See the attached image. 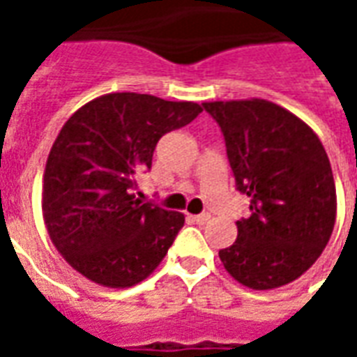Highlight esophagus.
<instances>
[{"mask_svg": "<svg viewBox=\"0 0 357 357\" xmlns=\"http://www.w3.org/2000/svg\"><path fill=\"white\" fill-rule=\"evenodd\" d=\"M191 218H193L195 224H199V225L208 224L210 222V214H197V216H191Z\"/></svg>", "mask_w": 357, "mask_h": 357, "instance_id": "esophagus-1", "label": "esophagus"}]
</instances>
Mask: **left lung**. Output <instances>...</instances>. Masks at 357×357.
<instances>
[{
	"label": "left lung",
	"mask_w": 357,
	"mask_h": 357,
	"mask_svg": "<svg viewBox=\"0 0 357 357\" xmlns=\"http://www.w3.org/2000/svg\"><path fill=\"white\" fill-rule=\"evenodd\" d=\"M222 128L250 216L220 250L227 273L255 291L298 279L327 247L337 220L329 156L310 126L266 99L202 102Z\"/></svg>",
	"instance_id": "1"
}]
</instances>
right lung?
<instances>
[{
    "mask_svg": "<svg viewBox=\"0 0 357 357\" xmlns=\"http://www.w3.org/2000/svg\"><path fill=\"white\" fill-rule=\"evenodd\" d=\"M199 112V102L124 91L101 95L66 120L43 172V222L61 256L86 279L126 289L162 262L185 216L141 202L135 176L151 168L164 133Z\"/></svg>",
    "mask_w": 357,
    "mask_h": 357,
    "instance_id": "1",
    "label": "right lung"
}]
</instances>
